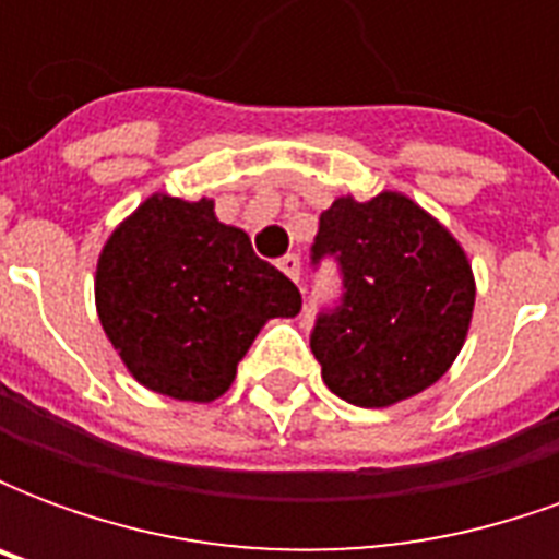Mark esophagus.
Wrapping results in <instances>:
<instances>
[{"mask_svg":"<svg viewBox=\"0 0 559 559\" xmlns=\"http://www.w3.org/2000/svg\"><path fill=\"white\" fill-rule=\"evenodd\" d=\"M278 269H281V272H284V275H287V278L296 281V284H299V278H302V260H299V257H296V254L281 257Z\"/></svg>","mask_w":559,"mask_h":559,"instance_id":"1","label":"esophagus"}]
</instances>
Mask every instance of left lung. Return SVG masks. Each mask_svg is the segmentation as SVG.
I'll list each match as a JSON object with an SVG mask.
<instances>
[{"instance_id": "8db88e82", "label": "left lung", "mask_w": 559, "mask_h": 559, "mask_svg": "<svg viewBox=\"0 0 559 559\" xmlns=\"http://www.w3.org/2000/svg\"><path fill=\"white\" fill-rule=\"evenodd\" d=\"M335 254L344 299L317 320L311 350L338 399L392 407L433 386L464 347L476 278L464 248L401 191L335 197L314 260Z\"/></svg>"}]
</instances>
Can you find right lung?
Listing matches in <instances>:
<instances>
[{
    "instance_id": "add662e5",
    "label": "right lung",
    "mask_w": 559,
    "mask_h": 559,
    "mask_svg": "<svg viewBox=\"0 0 559 559\" xmlns=\"http://www.w3.org/2000/svg\"><path fill=\"white\" fill-rule=\"evenodd\" d=\"M95 308L140 386L209 404L230 389L260 329L299 314L302 296L248 233L221 224L215 200L158 191L104 242Z\"/></svg>"
}]
</instances>
